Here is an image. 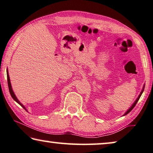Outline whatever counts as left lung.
<instances>
[{
	"label": "left lung",
	"mask_w": 153,
	"mask_h": 153,
	"mask_svg": "<svg viewBox=\"0 0 153 153\" xmlns=\"http://www.w3.org/2000/svg\"><path fill=\"white\" fill-rule=\"evenodd\" d=\"M144 87H145V85H143V88H142V90H141V92H140V94H139V96H138V97H137V99H136V101H134V102L133 103V104H132V105H131V107H130V108H129V109H128V110H127V111H126V112H125L124 114H123V116H125V115H126V114H128V113H129V112H130V111H131V110H132V109H133L134 107V106H135V105H136V104H137V101H139V98H140V97L141 96V94H142V93H143V90H144Z\"/></svg>",
	"instance_id": "1"
}]
</instances>
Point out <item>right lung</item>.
Returning <instances> with one entry per match:
<instances>
[{"label":"right lung","instance_id":"obj_1","mask_svg":"<svg viewBox=\"0 0 153 153\" xmlns=\"http://www.w3.org/2000/svg\"><path fill=\"white\" fill-rule=\"evenodd\" d=\"M7 83H8V87H9V90H10V93L11 94V96H12V97L13 98V99L16 101V102H17L20 105H21L22 107H23L24 109H25L26 111L27 112V109H26V108L24 106L23 104H22L21 102H20L19 99H17V97H16V95H15L14 91H13L12 90V85H11V82H10V76H9V73H8V70H7Z\"/></svg>","mask_w":153,"mask_h":153}]
</instances>
